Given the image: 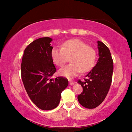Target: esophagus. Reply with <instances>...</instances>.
Instances as JSON below:
<instances>
[{
	"label": "esophagus",
	"mask_w": 132,
	"mask_h": 132,
	"mask_svg": "<svg viewBox=\"0 0 132 132\" xmlns=\"http://www.w3.org/2000/svg\"><path fill=\"white\" fill-rule=\"evenodd\" d=\"M75 83V82H73V81H69V84H70V85H71V86H72V85H74Z\"/></svg>",
	"instance_id": "1"
}]
</instances>
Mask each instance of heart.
Listing matches in <instances>:
<instances>
[{
  "label": "heart",
  "instance_id": "heart-1",
  "mask_svg": "<svg viewBox=\"0 0 132 132\" xmlns=\"http://www.w3.org/2000/svg\"><path fill=\"white\" fill-rule=\"evenodd\" d=\"M51 56L54 64L59 67L64 66L70 57L71 63L61 69L59 73L62 76L71 79L80 72H88L93 68L96 52L81 40L71 39L62 44L61 48H53Z\"/></svg>",
  "mask_w": 132,
  "mask_h": 132
}]
</instances>
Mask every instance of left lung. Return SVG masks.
I'll return each mask as SVG.
<instances>
[{"label": "left lung", "instance_id": "obj_1", "mask_svg": "<svg viewBox=\"0 0 132 132\" xmlns=\"http://www.w3.org/2000/svg\"><path fill=\"white\" fill-rule=\"evenodd\" d=\"M97 44L99 58L97 64L86 76L87 79L84 81H78L83 90L78 95V101L88 109L95 108L103 102L112 79L113 63L110 51L103 42L98 41Z\"/></svg>", "mask_w": 132, "mask_h": 132}]
</instances>
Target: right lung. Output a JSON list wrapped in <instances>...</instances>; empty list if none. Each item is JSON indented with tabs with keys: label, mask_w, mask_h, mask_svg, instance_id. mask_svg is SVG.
Instances as JSON below:
<instances>
[{
	"label": "right lung",
	"mask_w": 132,
	"mask_h": 132,
	"mask_svg": "<svg viewBox=\"0 0 132 132\" xmlns=\"http://www.w3.org/2000/svg\"><path fill=\"white\" fill-rule=\"evenodd\" d=\"M52 41L44 37L31 42L24 50L21 64L22 81L29 97L37 107L46 111L57 107L69 83L65 77L51 79L56 70L51 56Z\"/></svg>",
	"instance_id": "add662e5"
}]
</instances>
